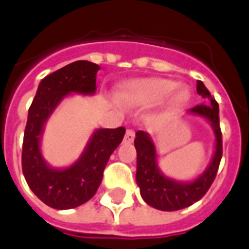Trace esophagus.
Listing matches in <instances>:
<instances>
[{"mask_svg": "<svg viewBox=\"0 0 249 249\" xmlns=\"http://www.w3.org/2000/svg\"><path fill=\"white\" fill-rule=\"evenodd\" d=\"M124 140L126 141V142H132V141L135 140V130L132 129V128H128L126 132H125Z\"/></svg>", "mask_w": 249, "mask_h": 249, "instance_id": "obj_1", "label": "esophagus"}]
</instances>
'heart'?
<instances>
[{
    "mask_svg": "<svg viewBox=\"0 0 249 249\" xmlns=\"http://www.w3.org/2000/svg\"><path fill=\"white\" fill-rule=\"evenodd\" d=\"M176 82L168 80H149V81L137 82L126 90V98L129 100H142L149 103H157L168 97L176 89ZM180 100L184 98V93L180 92L178 96Z\"/></svg>",
    "mask_w": 249,
    "mask_h": 249,
    "instance_id": "1",
    "label": "heart"
}]
</instances>
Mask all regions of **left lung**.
Returning a JSON list of instances; mask_svg holds the SVG:
<instances>
[{"mask_svg":"<svg viewBox=\"0 0 249 249\" xmlns=\"http://www.w3.org/2000/svg\"><path fill=\"white\" fill-rule=\"evenodd\" d=\"M197 93L211 104H198L191 109L195 114H200L211 121L216 135V151L208 169L192 183H178L162 176L156 162V149L145 132H136L135 146L137 151V172L136 181L140 187L141 197L146 204L160 211H178L198 201L208 192L219 171L223 156V137L220 129L219 104L214 100L203 81H197Z\"/></svg>","mask_w":249,"mask_h":249,"instance_id":"obj_1","label":"left lung"}]
</instances>
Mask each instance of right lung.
Instances as JSON below:
<instances>
[{
    "label": "right lung",
    "mask_w": 249,
    "mask_h": 249,
    "mask_svg": "<svg viewBox=\"0 0 249 249\" xmlns=\"http://www.w3.org/2000/svg\"><path fill=\"white\" fill-rule=\"evenodd\" d=\"M98 69L97 64L81 60L53 71L41 80L30 105L22 144V173L33 193L52 208H76L90 200L101 184L109 157L124 139V126L96 130L81 159L66 169H53L41 156L40 139L46 119L66 94L94 93Z\"/></svg>",
    "instance_id": "1"
}]
</instances>
